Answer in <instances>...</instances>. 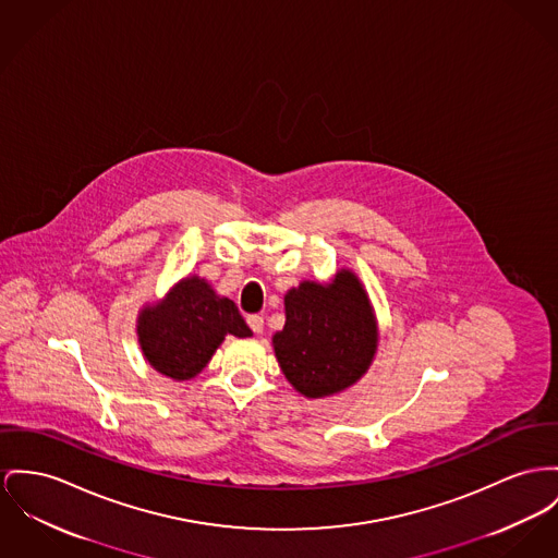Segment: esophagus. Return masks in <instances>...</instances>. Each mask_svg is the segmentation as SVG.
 <instances>
[{
  "label": "esophagus",
  "instance_id": "esophagus-1",
  "mask_svg": "<svg viewBox=\"0 0 558 558\" xmlns=\"http://www.w3.org/2000/svg\"><path fill=\"white\" fill-rule=\"evenodd\" d=\"M247 324H250V328H252L256 335H260L262 330H264V317H262V315H250V317H247Z\"/></svg>",
  "mask_w": 558,
  "mask_h": 558
}]
</instances>
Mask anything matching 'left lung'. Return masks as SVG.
<instances>
[{"label":"left lung","instance_id":"left-lung-1","mask_svg":"<svg viewBox=\"0 0 558 558\" xmlns=\"http://www.w3.org/2000/svg\"><path fill=\"white\" fill-rule=\"evenodd\" d=\"M286 378L306 398L332 396L368 371L376 351L371 302L349 270L335 283H300L286 294V326L272 336Z\"/></svg>","mask_w":558,"mask_h":558}]
</instances>
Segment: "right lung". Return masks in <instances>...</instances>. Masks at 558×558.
<instances>
[{
  "label": "right lung",
  "instance_id": "add662e5",
  "mask_svg": "<svg viewBox=\"0 0 558 558\" xmlns=\"http://www.w3.org/2000/svg\"><path fill=\"white\" fill-rule=\"evenodd\" d=\"M140 344L156 371L187 380L207 366L223 336H252L236 304L198 277L180 281L160 304L140 315Z\"/></svg>",
  "mask_w": 558,
  "mask_h": 558
}]
</instances>
